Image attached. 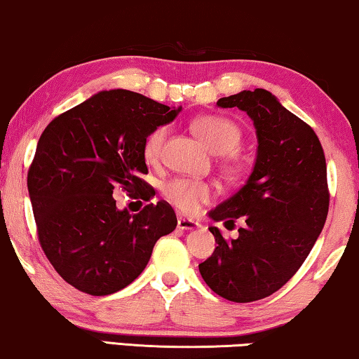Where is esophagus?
Listing matches in <instances>:
<instances>
[{
	"label": "esophagus",
	"instance_id": "34e87169",
	"mask_svg": "<svg viewBox=\"0 0 359 359\" xmlns=\"http://www.w3.org/2000/svg\"><path fill=\"white\" fill-rule=\"evenodd\" d=\"M199 227H201V224L196 222V220H193V219L178 217V229L180 230H196Z\"/></svg>",
	"mask_w": 359,
	"mask_h": 359
}]
</instances>
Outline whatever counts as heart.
I'll return each instance as SVG.
<instances>
[{"mask_svg":"<svg viewBox=\"0 0 359 359\" xmlns=\"http://www.w3.org/2000/svg\"><path fill=\"white\" fill-rule=\"evenodd\" d=\"M191 130L204 142V145L215 155H227L237 149L242 140V132L238 126L230 119L220 116L196 117L191 122ZM168 126H158L147 137L144 145V155L147 161H156L163 151ZM165 198L183 212H193L199 204L212 198V186L205 181L175 178L168 181L163 188Z\"/></svg>","mask_w":359,"mask_h":359,"instance_id":"b5f03b06","label":"heart"}]
</instances>
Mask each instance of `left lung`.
<instances>
[{"mask_svg":"<svg viewBox=\"0 0 359 359\" xmlns=\"http://www.w3.org/2000/svg\"><path fill=\"white\" fill-rule=\"evenodd\" d=\"M217 106L247 112L258 147L245 184L209 212L214 222L242 219L243 227L230 242L209 227L217 247L199 273L219 296L253 302L296 274L322 232L328 214L325 155L312 127L266 90H243L220 97Z\"/></svg>","mask_w":359,"mask_h":359,"instance_id":"1","label":"left lung"}]
</instances>
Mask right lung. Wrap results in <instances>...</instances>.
<instances>
[{
	"instance_id": "obj_1",
	"label": "right lung",
	"mask_w": 359,
	"mask_h": 359,
	"mask_svg": "<svg viewBox=\"0 0 359 359\" xmlns=\"http://www.w3.org/2000/svg\"><path fill=\"white\" fill-rule=\"evenodd\" d=\"M183 107L129 90L100 91L53 119L37 142L27 173L39 242L73 287L107 296L139 278L156 240L176 229L163 201L139 214L117 209L116 186L149 201L144 145Z\"/></svg>"
}]
</instances>
